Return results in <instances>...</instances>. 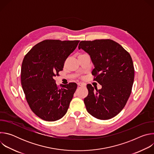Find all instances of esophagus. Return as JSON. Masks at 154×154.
<instances>
[{
  "label": "esophagus",
  "mask_w": 154,
  "mask_h": 154,
  "mask_svg": "<svg viewBox=\"0 0 154 154\" xmlns=\"http://www.w3.org/2000/svg\"><path fill=\"white\" fill-rule=\"evenodd\" d=\"M78 86H85V84L83 83H78Z\"/></svg>",
  "instance_id": "obj_1"
}]
</instances>
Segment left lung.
<instances>
[{"label":"left lung","instance_id":"left-lung-1","mask_svg":"<svg viewBox=\"0 0 154 154\" xmlns=\"http://www.w3.org/2000/svg\"><path fill=\"white\" fill-rule=\"evenodd\" d=\"M79 49L90 55L94 65V81L102 85L97 90L91 84L84 99L87 112L101 120L111 119L125 106L131 92L135 70L130 54L119 44L109 39L82 41Z\"/></svg>","mask_w":154,"mask_h":154}]
</instances>
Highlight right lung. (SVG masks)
Instances as JSON below:
<instances>
[{"label": "right lung", "mask_w": 154, "mask_h": 154, "mask_svg": "<svg viewBox=\"0 0 154 154\" xmlns=\"http://www.w3.org/2000/svg\"><path fill=\"white\" fill-rule=\"evenodd\" d=\"M79 40L46 39L34 46L22 63L20 80L32 111L41 119L55 121L66 113L77 89L75 83L59 87L54 79Z\"/></svg>", "instance_id": "add662e5"}]
</instances>
